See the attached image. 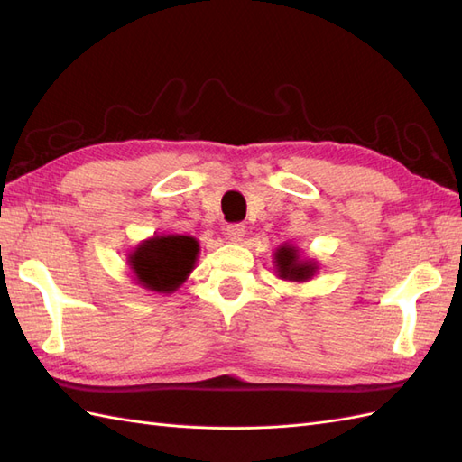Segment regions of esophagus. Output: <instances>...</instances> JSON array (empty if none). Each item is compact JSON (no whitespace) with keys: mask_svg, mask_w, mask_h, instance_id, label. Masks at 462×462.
<instances>
[{"mask_svg":"<svg viewBox=\"0 0 462 462\" xmlns=\"http://www.w3.org/2000/svg\"><path fill=\"white\" fill-rule=\"evenodd\" d=\"M226 234H228V238L232 242H240L244 238V234H246V228H244V224H228Z\"/></svg>","mask_w":462,"mask_h":462,"instance_id":"obj_1","label":"esophagus"}]
</instances>
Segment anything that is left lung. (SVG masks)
Listing matches in <instances>:
<instances>
[{
	"instance_id": "left-lung-1",
	"label": "left lung",
	"mask_w": 462,
	"mask_h": 462,
	"mask_svg": "<svg viewBox=\"0 0 462 462\" xmlns=\"http://www.w3.org/2000/svg\"><path fill=\"white\" fill-rule=\"evenodd\" d=\"M278 276L291 282H308L318 272V263L313 260H301L300 252L291 244H282L273 254Z\"/></svg>"
}]
</instances>
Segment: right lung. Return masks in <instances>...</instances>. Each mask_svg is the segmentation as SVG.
<instances>
[{"instance_id":"obj_1","label":"right lung","mask_w":462,"mask_h":462,"mask_svg":"<svg viewBox=\"0 0 462 462\" xmlns=\"http://www.w3.org/2000/svg\"><path fill=\"white\" fill-rule=\"evenodd\" d=\"M199 240L182 234H154L141 242L129 256L136 283L159 293H172L189 278L199 258Z\"/></svg>"}]
</instances>
